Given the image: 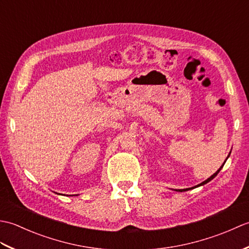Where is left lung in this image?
<instances>
[{"instance_id": "left-lung-1", "label": "left lung", "mask_w": 249, "mask_h": 249, "mask_svg": "<svg viewBox=\"0 0 249 249\" xmlns=\"http://www.w3.org/2000/svg\"><path fill=\"white\" fill-rule=\"evenodd\" d=\"M231 153V152H230ZM230 153H229V155H228V157H227L226 158V160H225V162L227 161V160H228V158H229V156H230ZM225 162L223 163V166H221L219 169H218V170L217 171H216L214 174H213V176H211L209 178H206L205 179V181L204 182H202V183H200V184H198L197 185V186H194V187H190V188H184V189H176V192H187V190H190V189H194V188H196V187H199V186H203V185L204 184H206V183H209L210 181H212V179L216 177V176H217V174H218V172L221 170V168H223L224 167V165H225Z\"/></svg>"}]
</instances>
